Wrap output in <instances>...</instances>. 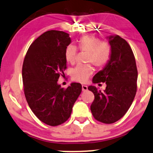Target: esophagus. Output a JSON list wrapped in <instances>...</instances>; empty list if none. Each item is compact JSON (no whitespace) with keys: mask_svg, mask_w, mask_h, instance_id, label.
<instances>
[{"mask_svg":"<svg viewBox=\"0 0 153 153\" xmlns=\"http://www.w3.org/2000/svg\"><path fill=\"white\" fill-rule=\"evenodd\" d=\"M82 91H87L88 89V87H87V86H86V85H82Z\"/></svg>","mask_w":153,"mask_h":153,"instance_id":"34e87169","label":"esophagus"}]
</instances>
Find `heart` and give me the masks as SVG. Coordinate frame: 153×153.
<instances>
[{"label":"heart","instance_id":"obj_1","mask_svg":"<svg viewBox=\"0 0 153 153\" xmlns=\"http://www.w3.org/2000/svg\"><path fill=\"white\" fill-rule=\"evenodd\" d=\"M77 48L81 51L87 52L86 62L91 63L97 68L104 67L112 56V46L106 41H101L94 36H85L77 41ZM76 48L73 45H69L65 49V59L73 64L76 61ZM93 68L90 64L77 66L71 71V79L75 82L84 83L92 74Z\"/></svg>","mask_w":153,"mask_h":153}]
</instances>
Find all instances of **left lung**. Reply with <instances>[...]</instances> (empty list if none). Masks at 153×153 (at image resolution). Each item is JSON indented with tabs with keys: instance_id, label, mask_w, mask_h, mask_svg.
<instances>
[{
	"instance_id": "1",
	"label": "left lung",
	"mask_w": 153,
	"mask_h": 153,
	"mask_svg": "<svg viewBox=\"0 0 153 153\" xmlns=\"http://www.w3.org/2000/svg\"><path fill=\"white\" fill-rule=\"evenodd\" d=\"M109 39L112 49L111 58L92 79L94 84L105 82V90L102 92L94 86L88 87L94 95L90 107L92 115L105 124L115 123L126 114L137 87V66L130 46L118 35L111 36Z\"/></svg>"
}]
</instances>
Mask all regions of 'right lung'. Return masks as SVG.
Instances as JSON below:
<instances>
[{"label":"right lung","mask_w":153,"mask_h":153,"mask_svg":"<svg viewBox=\"0 0 153 153\" xmlns=\"http://www.w3.org/2000/svg\"><path fill=\"white\" fill-rule=\"evenodd\" d=\"M71 43L69 34L48 30L30 44L23 61L22 78L26 101L41 122L62 125L69 118L74 104L82 92L79 83L66 89L57 84L66 69L65 49Z\"/></svg>","instance_id":"1"}]
</instances>
